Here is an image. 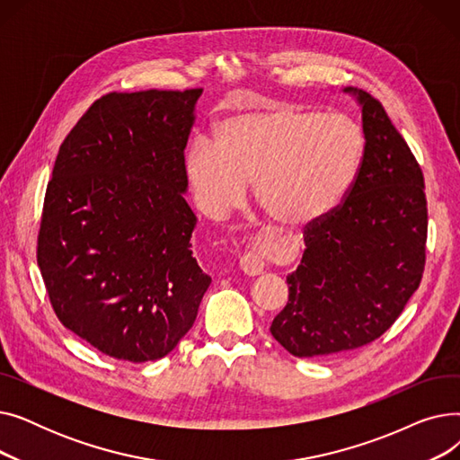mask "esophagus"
<instances>
[{"mask_svg": "<svg viewBox=\"0 0 460 460\" xmlns=\"http://www.w3.org/2000/svg\"><path fill=\"white\" fill-rule=\"evenodd\" d=\"M240 270L248 276H259L264 270V262L257 252H244L240 255Z\"/></svg>", "mask_w": 460, "mask_h": 460, "instance_id": "esophagus-1", "label": "esophagus"}]
</instances>
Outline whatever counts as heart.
Listing matches in <instances>:
<instances>
[{
    "label": "heart",
    "instance_id": "1",
    "mask_svg": "<svg viewBox=\"0 0 460 460\" xmlns=\"http://www.w3.org/2000/svg\"><path fill=\"white\" fill-rule=\"evenodd\" d=\"M364 156V134L343 113L270 106L234 113L198 137L184 156L193 201L220 220L244 201L253 182L257 205L281 227L317 224L341 203Z\"/></svg>",
    "mask_w": 460,
    "mask_h": 460
}]
</instances>
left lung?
<instances>
[{"mask_svg":"<svg viewBox=\"0 0 460 460\" xmlns=\"http://www.w3.org/2000/svg\"><path fill=\"white\" fill-rule=\"evenodd\" d=\"M361 104L366 147L345 199L304 229L305 250L287 276L288 302L272 321L293 356L354 350L388 330L425 269L427 199L421 167L380 101Z\"/></svg>","mask_w":460,"mask_h":460,"instance_id":"8db88e82","label":"left lung"}]
</instances>
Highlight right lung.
<instances>
[{
  "label": "right lung",
  "mask_w": 460,
  "mask_h": 460,
  "mask_svg": "<svg viewBox=\"0 0 460 460\" xmlns=\"http://www.w3.org/2000/svg\"><path fill=\"white\" fill-rule=\"evenodd\" d=\"M203 89L108 93L61 143L37 262L65 328L132 364L172 352L210 285L191 257L184 147Z\"/></svg>",
  "instance_id": "1"
}]
</instances>
